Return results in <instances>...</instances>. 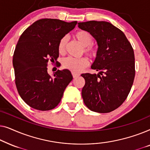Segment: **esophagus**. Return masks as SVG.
<instances>
[{
  "instance_id": "34e87169",
  "label": "esophagus",
  "mask_w": 150,
  "mask_h": 150,
  "mask_svg": "<svg viewBox=\"0 0 150 150\" xmlns=\"http://www.w3.org/2000/svg\"><path fill=\"white\" fill-rule=\"evenodd\" d=\"M72 76H73V78H74V79H75V78L79 77V76H80V74H78V73L72 72Z\"/></svg>"
}]
</instances>
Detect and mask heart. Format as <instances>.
Here are the masks:
<instances>
[{
    "instance_id": "b5f03b06",
    "label": "heart",
    "mask_w": 150,
    "mask_h": 150,
    "mask_svg": "<svg viewBox=\"0 0 150 150\" xmlns=\"http://www.w3.org/2000/svg\"><path fill=\"white\" fill-rule=\"evenodd\" d=\"M74 38L81 43L84 47V51L87 55L91 57H95L97 54L98 50L96 47L92 46L93 37L87 30H80L74 34ZM68 42V38L64 36L59 40L58 44V50L60 54H64L66 50V47ZM63 66L64 68L69 69L74 73L81 71L89 64V61L86 57L74 58L69 57L63 59Z\"/></svg>"
}]
</instances>
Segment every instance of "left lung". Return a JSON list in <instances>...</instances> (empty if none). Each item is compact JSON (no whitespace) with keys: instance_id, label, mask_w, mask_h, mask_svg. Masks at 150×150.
Listing matches in <instances>:
<instances>
[{"instance_id":"1","label":"left lung","mask_w":150,"mask_h":150,"mask_svg":"<svg viewBox=\"0 0 150 150\" xmlns=\"http://www.w3.org/2000/svg\"><path fill=\"white\" fill-rule=\"evenodd\" d=\"M79 27L95 38L98 48L91 69L98 74H81L84 103L92 111L106 113L115 110L128 97L134 82V50L125 34L104 21L79 22Z\"/></svg>"}]
</instances>
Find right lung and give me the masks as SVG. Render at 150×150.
<instances>
[{
  "instance_id": "right-lung-1",
  "label": "right lung",
  "mask_w": 150,
  "mask_h": 150,
  "mask_svg": "<svg viewBox=\"0 0 150 150\" xmlns=\"http://www.w3.org/2000/svg\"><path fill=\"white\" fill-rule=\"evenodd\" d=\"M76 24V21L41 19L20 36L13 56L16 85L20 97L30 107L49 110L61 102L72 75L67 69H58L52 77L47 66L48 61L53 63L59 57V40Z\"/></svg>"
}]
</instances>
